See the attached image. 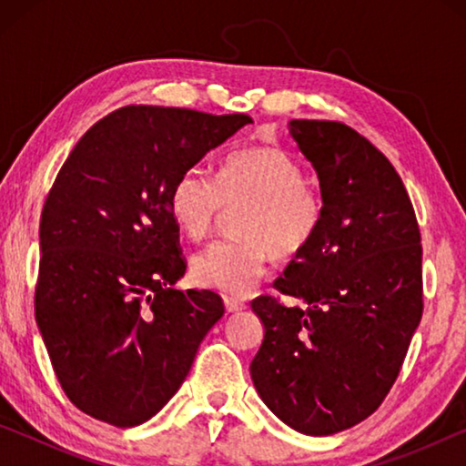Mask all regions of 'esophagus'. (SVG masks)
<instances>
[{
	"label": "esophagus",
	"mask_w": 466,
	"mask_h": 466,
	"mask_svg": "<svg viewBox=\"0 0 466 466\" xmlns=\"http://www.w3.org/2000/svg\"><path fill=\"white\" fill-rule=\"evenodd\" d=\"M224 304H226L228 312H240V310L247 309V304H244L242 299H236V298H226Z\"/></svg>",
	"instance_id": "34e87169"
}]
</instances>
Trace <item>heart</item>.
<instances>
[{
  "mask_svg": "<svg viewBox=\"0 0 466 466\" xmlns=\"http://www.w3.org/2000/svg\"><path fill=\"white\" fill-rule=\"evenodd\" d=\"M234 236L218 240L193 258L203 288L244 296L257 286L269 255L278 261L310 247L325 219V199L304 180V168L279 146H255L226 157L216 178L201 167L180 172L168 195L172 222L187 238L203 240L224 214Z\"/></svg>",
  "mask_w": 466,
  "mask_h": 466,
  "instance_id": "1",
  "label": "heart"
}]
</instances>
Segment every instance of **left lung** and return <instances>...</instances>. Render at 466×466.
<instances>
[{
	"mask_svg": "<svg viewBox=\"0 0 466 466\" xmlns=\"http://www.w3.org/2000/svg\"><path fill=\"white\" fill-rule=\"evenodd\" d=\"M325 199L317 238L275 296L250 302L265 339L250 376L265 405L309 436L364 421L392 389L423 314L421 234L403 180L380 149L337 121H289Z\"/></svg>",
	"mask_w": 466,
	"mask_h": 466,
	"instance_id": "8db88e82",
	"label": "left lung"
}]
</instances>
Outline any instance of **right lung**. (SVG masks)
Listing matches in <instances>:
<instances>
[{"instance_id":"1","label":"right lung","mask_w":466,"mask_h":466,"mask_svg":"<svg viewBox=\"0 0 466 466\" xmlns=\"http://www.w3.org/2000/svg\"><path fill=\"white\" fill-rule=\"evenodd\" d=\"M248 115L131 105L84 133L46 195L35 317L67 399L116 428L168 403L208 330L209 289H172L187 263L168 195Z\"/></svg>"}]
</instances>
